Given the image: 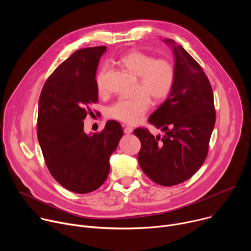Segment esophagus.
<instances>
[{"instance_id": "34e87169", "label": "esophagus", "mask_w": 251, "mask_h": 251, "mask_svg": "<svg viewBox=\"0 0 251 251\" xmlns=\"http://www.w3.org/2000/svg\"><path fill=\"white\" fill-rule=\"evenodd\" d=\"M124 133H125V134H127V135H129V134L133 133V128H132V127H130V126H126V127L124 128Z\"/></svg>"}]
</instances>
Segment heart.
<instances>
[{
  "label": "heart",
  "instance_id": "1",
  "mask_svg": "<svg viewBox=\"0 0 251 251\" xmlns=\"http://www.w3.org/2000/svg\"><path fill=\"white\" fill-rule=\"evenodd\" d=\"M120 63L131 74L138 76L137 89L140 92L118 98L108 109L109 117L134 125L141 122L150 108V97L155 101L165 99L172 91L176 69L174 64L164 58L156 59L153 55L139 50H132L119 58ZM108 65L103 64L96 75V86L99 92L105 91V75Z\"/></svg>",
  "mask_w": 251,
  "mask_h": 251
}]
</instances>
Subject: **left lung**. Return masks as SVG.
<instances>
[{"instance_id": "obj_1", "label": "left lung", "mask_w": 251, "mask_h": 251, "mask_svg": "<svg viewBox=\"0 0 251 251\" xmlns=\"http://www.w3.org/2000/svg\"><path fill=\"white\" fill-rule=\"evenodd\" d=\"M176 78L167 99L154 111L149 123L163 136L146 128L134 134L141 141L138 161L142 171L158 185L170 187L190 178L203 164L216 123L211 85L201 65L173 40Z\"/></svg>"}]
</instances>
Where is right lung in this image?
Returning <instances> with one entry per match:
<instances>
[{"instance_id":"obj_1","label":"right lung","mask_w":251,"mask_h":251,"mask_svg":"<svg viewBox=\"0 0 251 251\" xmlns=\"http://www.w3.org/2000/svg\"><path fill=\"white\" fill-rule=\"evenodd\" d=\"M106 47L81 49L46 81L39 100L38 140L49 171L63 188L76 194L97 190L109 174V158L123 136L117 121L100 133L83 130L91 103L98 100L96 70Z\"/></svg>"}]
</instances>
